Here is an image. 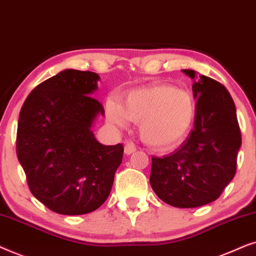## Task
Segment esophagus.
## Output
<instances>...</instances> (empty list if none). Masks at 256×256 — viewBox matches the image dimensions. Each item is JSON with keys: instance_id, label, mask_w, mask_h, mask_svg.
Returning <instances> with one entry per match:
<instances>
[{"instance_id": "obj_1", "label": "esophagus", "mask_w": 256, "mask_h": 256, "mask_svg": "<svg viewBox=\"0 0 256 256\" xmlns=\"http://www.w3.org/2000/svg\"><path fill=\"white\" fill-rule=\"evenodd\" d=\"M136 152V146L132 144L131 142H128L124 146V153L126 156H130L132 153Z\"/></svg>"}]
</instances>
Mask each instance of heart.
Masks as SVG:
<instances>
[{
	"instance_id": "heart-1",
	"label": "heart",
	"mask_w": 256,
	"mask_h": 256,
	"mask_svg": "<svg viewBox=\"0 0 256 256\" xmlns=\"http://www.w3.org/2000/svg\"><path fill=\"white\" fill-rule=\"evenodd\" d=\"M108 120L124 128L128 120L139 122V136L146 145L166 148L188 134L196 120V104L185 88L168 84L134 88L122 97V104L106 102Z\"/></svg>"
}]
</instances>
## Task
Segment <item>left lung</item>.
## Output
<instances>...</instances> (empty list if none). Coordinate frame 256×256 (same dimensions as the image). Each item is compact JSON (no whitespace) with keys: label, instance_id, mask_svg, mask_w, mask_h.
I'll list each match as a JSON object with an SVG mask.
<instances>
[{"label":"left lung","instance_id":"8db88e82","mask_svg":"<svg viewBox=\"0 0 256 256\" xmlns=\"http://www.w3.org/2000/svg\"><path fill=\"white\" fill-rule=\"evenodd\" d=\"M182 72L193 80V130L174 152L152 156L150 184L164 202L194 208L216 200L234 178L241 132L227 88L194 70Z\"/></svg>","mask_w":256,"mask_h":256}]
</instances>
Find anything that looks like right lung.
I'll use <instances>...</instances> for the list:
<instances>
[{
	"mask_svg": "<svg viewBox=\"0 0 256 256\" xmlns=\"http://www.w3.org/2000/svg\"><path fill=\"white\" fill-rule=\"evenodd\" d=\"M100 76L66 69L34 88L17 125L16 153L32 196L64 216L94 212L111 192L122 144L103 145L91 128L103 105L91 97Z\"/></svg>",
	"mask_w": 256,
	"mask_h": 256,
	"instance_id": "obj_1",
	"label": "right lung"
}]
</instances>
